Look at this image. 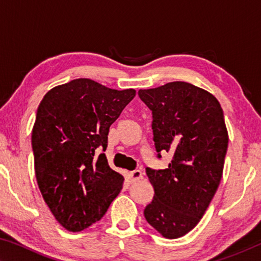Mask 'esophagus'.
I'll return each mask as SVG.
<instances>
[{
  "label": "esophagus",
  "mask_w": 261,
  "mask_h": 261,
  "mask_svg": "<svg viewBox=\"0 0 261 261\" xmlns=\"http://www.w3.org/2000/svg\"><path fill=\"white\" fill-rule=\"evenodd\" d=\"M141 177H143V174H141L140 170H134L129 173V178L131 183L137 182V180H139Z\"/></svg>",
  "instance_id": "obj_1"
}]
</instances>
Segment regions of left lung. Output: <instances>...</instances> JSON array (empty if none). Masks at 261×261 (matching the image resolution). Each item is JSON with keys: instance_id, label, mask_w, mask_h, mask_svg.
Masks as SVG:
<instances>
[{"instance_id": "obj_1", "label": "left lung", "mask_w": 261, "mask_h": 261, "mask_svg": "<svg viewBox=\"0 0 261 261\" xmlns=\"http://www.w3.org/2000/svg\"><path fill=\"white\" fill-rule=\"evenodd\" d=\"M138 95L152 112L156 158L173 154L166 169L146 168L154 197L144 215L174 240L197 226L219 188L229 140L223 110L214 95L185 82L139 90Z\"/></svg>"}]
</instances>
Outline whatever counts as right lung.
Listing matches in <instances>:
<instances>
[{
	"mask_svg": "<svg viewBox=\"0 0 261 261\" xmlns=\"http://www.w3.org/2000/svg\"><path fill=\"white\" fill-rule=\"evenodd\" d=\"M136 91H117L87 78L56 86L39 105L32 131L37 182L62 227L82 231L98 222L123 187L108 166L109 127Z\"/></svg>",
	"mask_w": 261,
	"mask_h": 261,
	"instance_id": "right-lung-1",
	"label": "right lung"
}]
</instances>
